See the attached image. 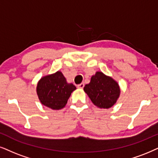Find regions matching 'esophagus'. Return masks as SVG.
Returning <instances> with one entry per match:
<instances>
[{"label":"esophagus","mask_w":158,"mask_h":158,"mask_svg":"<svg viewBox=\"0 0 158 158\" xmlns=\"http://www.w3.org/2000/svg\"><path fill=\"white\" fill-rule=\"evenodd\" d=\"M77 87H79V88L82 89L83 87H85V84H84V83H81V84H79V85H77Z\"/></svg>","instance_id":"esophagus-1"}]
</instances>
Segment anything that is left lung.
I'll use <instances>...</instances> for the list:
<instances>
[{"label":"left lung","instance_id":"left-lung-1","mask_svg":"<svg viewBox=\"0 0 158 158\" xmlns=\"http://www.w3.org/2000/svg\"><path fill=\"white\" fill-rule=\"evenodd\" d=\"M84 90L94 105L103 109L112 106L120 93L118 84L102 72H97L93 76L90 82L85 86Z\"/></svg>","mask_w":158,"mask_h":158}]
</instances>
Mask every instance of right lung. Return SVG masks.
Returning <instances> with one entry per match:
<instances>
[{"label":"right lung","instance_id":"right-lung-1","mask_svg":"<svg viewBox=\"0 0 158 158\" xmlns=\"http://www.w3.org/2000/svg\"><path fill=\"white\" fill-rule=\"evenodd\" d=\"M74 89L75 86L73 84H68L60 71L41 78L37 85V94L40 101L55 110L65 106Z\"/></svg>","mask_w":158,"mask_h":158}]
</instances>
